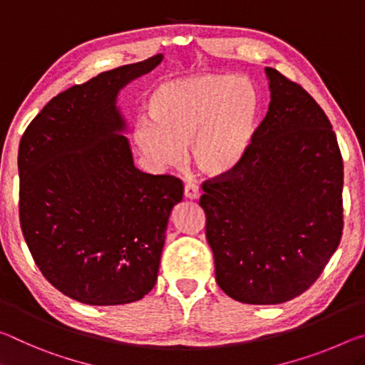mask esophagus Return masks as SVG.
I'll return each instance as SVG.
<instances>
[{
  "mask_svg": "<svg viewBox=\"0 0 365 365\" xmlns=\"http://www.w3.org/2000/svg\"><path fill=\"white\" fill-rule=\"evenodd\" d=\"M184 197H186V199H190V200L199 199V197H200L199 186H195V184H192V182H187L186 186H184Z\"/></svg>",
  "mask_w": 365,
  "mask_h": 365,
  "instance_id": "obj_1",
  "label": "esophagus"
}]
</instances>
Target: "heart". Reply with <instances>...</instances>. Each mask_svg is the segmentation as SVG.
<instances>
[{
    "instance_id": "b5f03b06",
    "label": "heart",
    "mask_w": 365,
    "mask_h": 365,
    "mask_svg": "<svg viewBox=\"0 0 365 365\" xmlns=\"http://www.w3.org/2000/svg\"><path fill=\"white\" fill-rule=\"evenodd\" d=\"M148 118L134 126L137 150L155 170L178 168L189 147L197 170L225 176L246 157L260 113L255 87L226 74H195L158 86Z\"/></svg>"
}]
</instances>
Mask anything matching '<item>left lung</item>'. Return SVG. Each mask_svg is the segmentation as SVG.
<instances>
[{
  "instance_id": "obj_1",
  "label": "left lung",
  "mask_w": 365,
  "mask_h": 365,
  "mask_svg": "<svg viewBox=\"0 0 365 365\" xmlns=\"http://www.w3.org/2000/svg\"><path fill=\"white\" fill-rule=\"evenodd\" d=\"M267 116L246 157L202 184L217 283L244 304H282L324 272L343 235V158L324 110L265 68Z\"/></svg>"
}]
</instances>
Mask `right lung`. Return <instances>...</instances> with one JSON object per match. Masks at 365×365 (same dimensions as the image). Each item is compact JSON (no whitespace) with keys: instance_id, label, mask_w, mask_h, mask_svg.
I'll return each instance as SVG.
<instances>
[{"instance_id":"right-lung-1","label":"right lung","mask_w":365,"mask_h":365,"mask_svg":"<svg viewBox=\"0 0 365 365\" xmlns=\"http://www.w3.org/2000/svg\"><path fill=\"white\" fill-rule=\"evenodd\" d=\"M163 55L106 71L53 97L19 143V220L43 277L71 299L118 306L158 277L165 231L182 182L134 166L121 88Z\"/></svg>"}]
</instances>
